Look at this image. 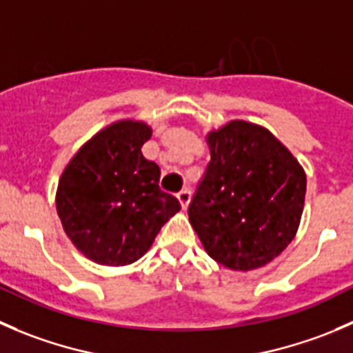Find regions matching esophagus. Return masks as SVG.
I'll list each match as a JSON object with an SVG mask.
<instances>
[{"mask_svg":"<svg viewBox=\"0 0 353 353\" xmlns=\"http://www.w3.org/2000/svg\"><path fill=\"white\" fill-rule=\"evenodd\" d=\"M176 199H178V202H180L181 209H183V211H185V209L188 208V204H190V192H188V190L178 192Z\"/></svg>","mask_w":353,"mask_h":353,"instance_id":"esophagus-1","label":"esophagus"}]
</instances>
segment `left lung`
Masks as SVG:
<instances>
[{
  "mask_svg": "<svg viewBox=\"0 0 353 353\" xmlns=\"http://www.w3.org/2000/svg\"><path fill=\"white\" fill-rule=\"evenodd\" d=\"M211 161L188 205L205 252L228 270L252 271L295 239L305 172L261 125L232 120L205 135Z\"/></svg>",
  "mask_w": 353,
  "mask_h": 353,
  "instance_id": "1",
  "label": "left lung"
}]
</instances>
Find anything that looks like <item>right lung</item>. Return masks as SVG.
Masks as SVG:
<instances>
[{
  "instance_id": "right-lung-1",
  "label": "right lung",
  "mask_w": 353,
  "mask_h": 353,
  "mask_svg": "<svg viewBox=\"0 0 353 353\" xmlns=\"http://www.w3.org/2000/svg\"><path fill=\"white\" fill-rule=\"evenodd\" d=\"M151 135L144 121H114L89 139L59 176L57 211L63 230L101 266L141 259L180 211V202L159 190V166L142 156Z\"/></svg>"
}]
</instances>
